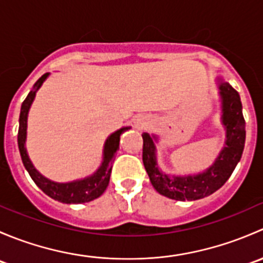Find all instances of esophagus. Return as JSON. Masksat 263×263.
<instances>
[{
  "mask_svg": "<svg viewBox=\"0 0 263 263\" xmlns=\"http://www.w3.org/2000/svg\"><path fill=\"white\" fill-rule=\"evenodd\" d=\"M134 123H135V128L140 131V129L144 128V126L146 124V118H145V117H136Z\"/></svg>",
  "mask_w": 263,
  "mask_h": 263,
  "instance_id": "1",
  "label": "esophagus"
}]
</instances>
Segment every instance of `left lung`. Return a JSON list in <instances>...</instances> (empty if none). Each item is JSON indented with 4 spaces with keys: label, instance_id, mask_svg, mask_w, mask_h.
<instances>
[{
    "label": "left lung",
    "instance_id": "left-lung-1",
    "mask_svg": "<svg viewBox=\"0 0 263 263\" xmlns=\"http://www.w3.org/2000/svg\"><path fill=\"white\" fill-rule=\"evenodd\" d=\"M221 124L225 129V144L215 159L213 165L201 173L187 176H169L158 165L156 159V135L142 134V161L153 187L160 195L177 201H195L213 195L224 185L242 158L246 142V122L243 118L242 102L229 82L217 78Z\"/></svg>",
    "mask_w": 263,
    "mask_h": 263
}]
</instances>
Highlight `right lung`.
<instances>
[{"label":"right lung","instance_id":"obj_1","mask_svg":"<svg viewBox=\"0 0 263 263\" xmlns=\"http://www.w3.org/2000/svg\"><path fill=\"white\" fill-rule=\"evenodd\" d=\"M49 76L48 73H44L38 81L34 84L33 89L28 94L26 99L24 100L21 104L20 110V118H18V134H17V145L18 151H20L21 160H23L24 166L28 171L29 176L31 177L34 183L49 196L50 198L55 201H60L62 203H85L90 202V201L95 200V198L100 197L107 190L108 184H109L110 172H112V163L115 160V156L117 150L119 148V137L124 131L129 129L131 127H122V128L117 129L113 132L108 139L105 140L104 147H103V160L99 168L91 174L82 179H76L72 182L60 183L50 181L46 178L43 174L39 173L35 169V166L31 163L30 158L26 151V128H28V115L30 110L31 104H33L34 99H35L36 91L41 89L43 82L47 80Z\"/></svg>","mask_w":263,"mask_h":263}]
</instances>
